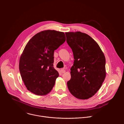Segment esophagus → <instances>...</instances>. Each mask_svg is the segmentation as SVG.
<instances>
[{
	"mask_svg": "<svg viewBox=\"0 0 124 124\" xmlns=\"http://www.w3.org/2000/svg\"><path fill=\"white\" fill-rule=\"evenodd\" d=\"M60 72H61V73L62 74H63V73H65L66 70H65L64 69H61V70H60Z\"/></svg>",
	"mask_w": 124,
	"mask_h": 124,
	"instance_id": "esophagus-1",
	"label": "esophagus"
}]
</instances>
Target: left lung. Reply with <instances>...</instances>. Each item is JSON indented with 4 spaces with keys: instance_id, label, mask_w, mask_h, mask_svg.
<instances>
[{
    "instance_id": "left-lung-1",
    "label": "left lung",
    "mask_w": 124,
    "mask_h": 124,
    "mask_svg": "<svg viewBox=\"0 0 124 124\" xmlns=\"http://www.w3.org/2000/svg\"><path fill=\"white\" fill-rule=\"evenodd\" d=\"M65 34L75 59L68 88L76 98L88 99L100 89L105 78L104 55L98 43L88 35L80 31Z\"/></svg>"
}]
</instances>
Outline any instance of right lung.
Here are the masks:
<instances>
[{
    "mask_svg": "<svg viewBox=\"0 0 124 124\" xmlns=\"http://www.w3.org/2000/svg\"><path fill=\"white\" fill-rule=\"evenodd\" d=\"M66 40L64 32L46 30L28 41L21 55L19 70L28 90L40 96L49 93L59 73L54 67V51Z\"/></svg>",
    "mask_w": 124,
    "mask_h": 124,
    "instance_id": "1",
    "label": "right lung"
}]
</instances>
